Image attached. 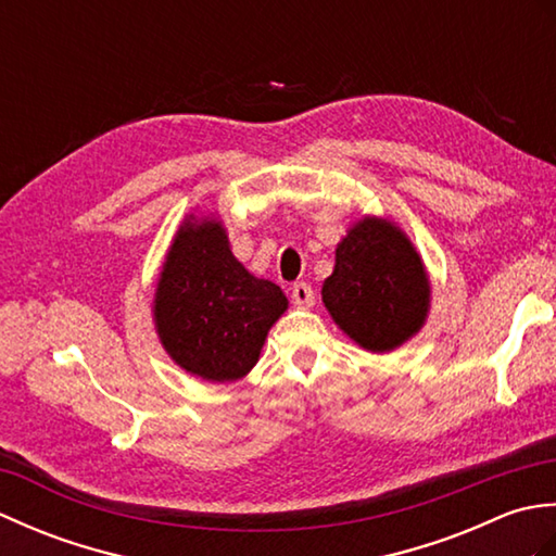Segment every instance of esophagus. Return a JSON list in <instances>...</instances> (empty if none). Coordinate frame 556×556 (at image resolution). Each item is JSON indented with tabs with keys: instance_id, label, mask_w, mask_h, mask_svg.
<instances>
[{
	"instance_id": "esophagus-1",
	"label": "esophagus",
	"mask_w": 556,
	"mask_h": 556,
	"mask_svg": "<svg viewBox=\"0 0 556 556\" xmlns=\"http://www.w3.org/2000/svg\"><path fill=\"white\" fill-rule=\"evenodd\" d=\"M291 299H293V305H296V308H313V303H315V293H313V289H311V285H305V281H299V285H293V289H291Z\"/></svg>"
}]
</instances>
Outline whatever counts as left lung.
Returning a JSON list of instances; mask_svg holds the SVG:
<instances>
[{"label":"left lung","instance_id":"left-lung-1","mask_svg":"<svg viewBox=\"0 0 556 556\" xmlns=\"http://www.w3.org/2000/svg\"><path fill=\"white\" fill-rule=\"evenodd\" d=\"M323 303L358 346L389 353L425 325L430 279L418 251L394 222L363 217L337 245Z\"/></svg>","mask_w":556,"mask_h":556}]
</instances>
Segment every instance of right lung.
<instances>
[{
  "mask_svg": "<svg viewBox=\"0 0 556 556\" xmlns=\"http://www.w3.org/2000/svg\"><path fill=\"white\" fill-rule=\"evenodd\" d=\"M287 308L285 291L233 257L219 219L181 224L152 308L162 346L179 368L207 382L241 380Z\"/></svg>",
  "mask_w": 556,
  "mask_h": 556,
  "instance_id": "1",
  "label": "right lung"
}]
</instances>
